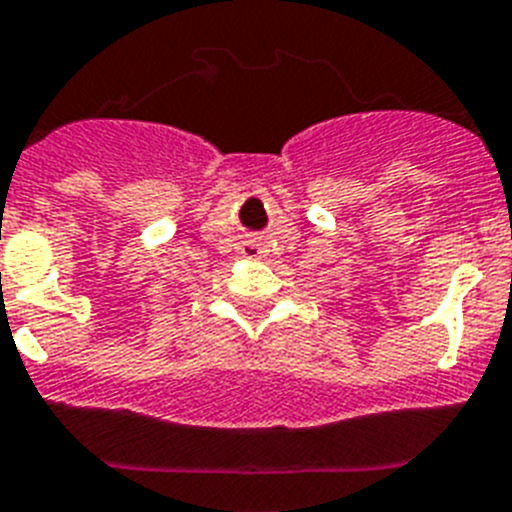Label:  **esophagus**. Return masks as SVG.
<instances>
[{
	"label": "esophagus",
	"mask_w": 512,
	"mask_h": 512,
	"mask_svg": "<svg viewBox=\"0 0 512 512\" xmlns=\"http://www.w3.org/2000/svg\"><path fill=\"white\" fill-rule=\"evenodd\" d=\"M244 257H252V260H255V257H260L262 255V250H260V244H244Z\"/></svg>",
	"instance_id": "1"
}]
</instances>
